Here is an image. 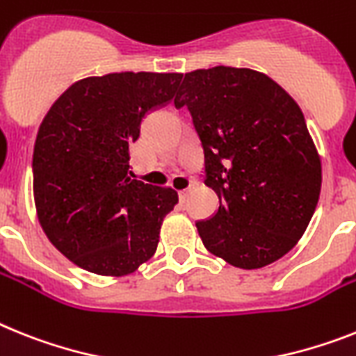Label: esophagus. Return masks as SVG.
I'll return each mask as SVG.
<instances>
[{
  "label": "esophagus",
  "mask_w": 356,
  "mask_h": 356,
  "mask_svg": "<svg viewBox=\"0 0 356 356\" xmlns=\"http://www.w3.org/2000/svg\"><path fill=\"white\" fill-rule=\"evenodd\" d=\"M190 190H192V184H190L188 188H184V190H181V192H179V201L186 202L188 195H190Z\"/></svg>",
  "instance_id": "1"
}]
</instances>
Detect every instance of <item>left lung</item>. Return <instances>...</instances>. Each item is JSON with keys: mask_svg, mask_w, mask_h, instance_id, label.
Segmentation results:
<instances>
[{"mask_svg": "<svg viewBox=\"0 0 356 356\" xmlns=\"http://www.w3.org/2000/svg\"><path fill=\"white\" fill-rule=\"evenodd\" d=\"M173 104L192 115L204 184L219 197V210L195 222L206 250L243 270L279 261L321 195V159L302 110L273 79L234 67L184 74Z\"/></svg>", "mask_w": 356, "mask_h": 356, "instance_id": "8db88e82", "label": "left lung"}]
</instances>
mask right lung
<instances>
[{
	"label": "right lung",
	"mask_w": 356,
	"mask_h": 356,
	"mask_svg": "<svg viewBox=\"0 0 356 356\" xmlns=\"http://www.w3.org/2000/svg\"><path fill=\"white\" fill-rule=\"evenodd\" d=\"M181 79L152 72L86 77L44 115L32 159L38 217L50 243L83 270L132 273L157 250L177 192L134 179L130 146Z\"/></svg>",
	"instance_id": "add662e5"
}]
</instances>
